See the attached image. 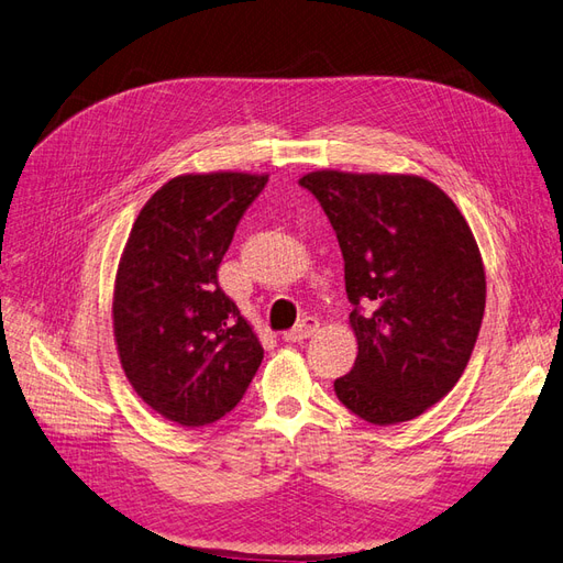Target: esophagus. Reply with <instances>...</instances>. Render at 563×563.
I'll use <instances>...</instances> for the list:
<instances>
[{
  "instance_id": "34e87169",
  "label": "esophagus",
  "mask_w": 563,
  "mask_h": 563,
  "mask_svg": "<svg viewBox=\"0 0 563 563\" xmlns=\"http://www.w3.org/2000/svg\"><path fill=\"white\" fill-rule=\"evenodd\" d=\"M317 329H319V319L312 317V314H306L291 331L284 333V341L296 343V341H302V339H310L312 333H317Z\"/></svg>"
}]
</instances>
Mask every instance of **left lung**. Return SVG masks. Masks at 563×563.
<instances>
[{
    "mask_svg": "<svg viewBox=\"0 0 563 563\" xmlns=\"http://www.w3.org/2000/svg\"><path fill=\"white\" fill-rule=\"evenodd\" d=\"M336 232L357 357L333 382L360 419H417L460 382L485 310V269L450 196L419 175L317 170L298 179Z\"/></svg>",
    "mask_w": 563,
    "mask_h": 563,
    "instance_id": "obj_1",
    "label": "left lung"
}]
</instances>
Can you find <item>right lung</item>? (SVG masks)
Segmentation results:
<instances>
[{"label":"right lung","instance_id":"add662e5","mask_svg":"<svg viewBox=\"0 0 563 563\" xmlns=\"http://www.w3.org/2000/svg\"><path fill=\"white\" fill-rule=\"evenodd\" d=\"M267 175L191 173L136 216L113 288V336L134 393L181 427H208L239 405L263 345L218 284L236 224Z\"/></svg>","mask_w":563,"mask_h":563}]
</instances>
